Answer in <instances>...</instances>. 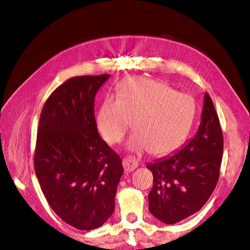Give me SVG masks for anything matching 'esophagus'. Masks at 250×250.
Instances as JSON below:
<instances>
[{"label": "esophagus", "mask_w": 250, "mask_h": 250, "mask_svg": "<svg viewBox=\"0 0 250 250\" xmlns=\"http://www.w3.org/2000/svg\"><path fill=\"white\" fill-rule=\"evenodd\" d=\"M122 165H123V168L126 172H131V171L137 169V167L139 166L138 163L135 162L134 160H132V158H130V157L123 158Z\"/></svg>", "instance_id": "esophagus-1"}]
</instances>
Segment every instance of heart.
Masks as SVG:
<instances>
[{"mask_svg":"<svg viewBox=\"0 0 250 250\" xmlns=\"http://www.w3.org/2000/svg\"><path fill=\"white\" fill-rule=\"evenodd\" d=\"M195 113L191 95L175 92L160 80L133 77L122 83L117 96L104 101L96 122L104 140L117 144L124 139L133 121L137 131L128 141V149L163 156L183 145Z\"/></svg>","mask_w":250,"mask_h":250,"instance_id":"heart-1","label":"heart"}]
</instances>
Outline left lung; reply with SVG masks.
Returning <instances> with one entry per match:
<instances>
[{
  "label": "left lung",
  "instance_id": "left-lung-1",
  "mask_svg": "<svg viewBox=\"0 0 250 250\" xmlns=\"http://www.w3.org/2000/svg\"><path fill=\"white\" fill-rule=\"evenodd\" d=\"M222 154L220 122L206 94L195 137L176 153L147 165L153 174L148 195L150 213L164 223L174 224L198 211L215 190Z\"/></svg>",
  "mask_w": 250,
  "mask_h": 250
}]
</instances>
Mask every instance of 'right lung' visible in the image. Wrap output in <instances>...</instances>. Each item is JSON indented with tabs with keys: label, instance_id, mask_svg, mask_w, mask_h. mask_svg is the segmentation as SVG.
Here are the masks:
<instances>
[{
	"label": "right lung",
	"instance_id": "right-lung-1",
	"mask_svg": "<svg viewBox=\"0 0 250 250\" xmlns=\"http://www.w3.org/2000/svg\"><path fill=\"white\" fill-rule=\"evenodd\" d=\"M108 78L103 74L66 80L44 103L37 128L34 169L42 191L55 214L80 230L108 220L124 172L95 120V96Z\"/></svg>",
	"mask_w": 250,
	"mask_h": 250
}]
</instances>
